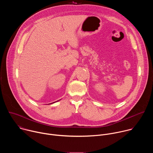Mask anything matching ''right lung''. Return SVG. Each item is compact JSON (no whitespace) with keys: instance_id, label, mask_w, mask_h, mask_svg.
<instances>
[{"instance_id":"1","label":"right lung","mask_w":153,"mask_h":153,"mask_svg":"<svg viewBox=\"0 0 153 153\" xmlns=\"http://www.w3.org/2000/svg\"><path fill=\"white\" fill-rule=\"evenodd\" d=\"M57 101H59V100H57ZM57 101H56V102H57ZM53 102V103H55V102ZM50 104H51V103H50Z\"/></svg>"}]
</instances>
